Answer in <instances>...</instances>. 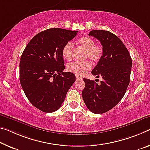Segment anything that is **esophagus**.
<instances>
[{
    "label": "esophagus",
    "instance_id": "esophagus-1",
    "mask_svg": "<svg viewBox=\"0 0 150 150\" xmlns=\"http://www.w3.org/2000/svg\"><path fill=\"white\" fill-rule=\"evenodd\" d=\"M76 79H77V80H80V79H81V77H79V76L76 75Z\"/></svg>",
    "mask_w": 150,
    "mask_h": 150
}]
</instances>
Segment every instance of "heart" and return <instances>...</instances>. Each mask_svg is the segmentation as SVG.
<instances>
[{"label": "heart", "instance_id": "heart-1", "mask_svg": "<svg viewBox=\"0 0 150 150\" xmlns=\"http://www.w3.org/2000/svg\"><path fill=\"white\" fill-rule=\"evenodd\" d=\"M77 43L85 50V58L90 59L96 62L100 60L103 55V49L99 45H96V42L90 37L83 36L77 40ZM62 55L67 60H71L73 56V46L71 42H68L64 45L62 49ZM92 67L89 61H75L67 65V70L77 76H83Z\"/></svg>", "mask_w": 150, "mask_h": 150}]
</instances>
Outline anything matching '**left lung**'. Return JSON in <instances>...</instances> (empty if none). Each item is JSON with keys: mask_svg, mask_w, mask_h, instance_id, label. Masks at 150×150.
<instances>
[{"mask_svg": "<svg viewBox=\"0 0 150 150\" xmlns=\"http://www.w3.org/2000/svg\"><path fill=\"white\" fill-rule=\"evenodd\" d=\"M100 41L103 55L92 70V75L103 81L98 85L84 78L82 97L89 110L101 114L114 108L124 96L130 81L132 61L123 42L108 30H93L89 33Z\"/></svg>", "mask_w": 150, "mask_h": 150, "instance_id": "left-lung-1", "label": "left lung"}]
</instances>
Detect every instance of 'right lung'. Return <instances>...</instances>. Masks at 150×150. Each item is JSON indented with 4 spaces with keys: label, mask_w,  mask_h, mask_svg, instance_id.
Instances as JSON below:
<instances>
[{
    "label": "right lung",
    "mask_w": 150,
    "mask_h": 150,
    "mask_svg": "<svg viewBox=\"0 0 150 150\" xmlns=\"http://www.w3.org/2000/svg\"><path fill=\"white\" fill-rule=\"evenodd\" d=\"M77 33L59 28L43 30L30 40L21 55V85L28 101L43 112L59 109L75 81L73 73L63 71L62 49Z\"/></svg>",
    "instance_id": "add662e5"
}]
</instances>
